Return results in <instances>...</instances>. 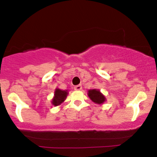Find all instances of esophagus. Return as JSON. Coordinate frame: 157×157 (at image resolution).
<instances>
[{
	"instance_id": "obj_1",
	"label": "esophagus",
	"mask_w": 157,
	"mask_h": 157,
	"mask_svg": "<svg viewBox=\"0 0 157 157\" xmlns=\"http://www.w3.org/2000/svg\"><path fill=\"white\" fill-rule=\"evenodd\" d=\"M75 90H76V91H80L81 89H82V86L81 85H77V86H75Z\"/></svg>"
}]
</instances>
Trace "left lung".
Returning <instances> with one entry per match:
<instances>
[{"instance_id": "left-lung-1", "label": "left lung", "mask_w": 157, "mask_h": 157, "mask_svg": "<svg viewBox=\"0 0 157 157\" xmlns=\"http://www.w3.org/2000/svg\"><path fill=\"white\" fill-rule=\"evenodd\" d=\"M88 96L91 101L99 105H101L106 101L105 97L99 89H89L88 91Z\"/></svg>"}]
</instances>
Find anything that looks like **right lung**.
Segmentation results:
<instances>
[{"label":"right lung","mask_w":157,"mask_h":157,"mask_svg":"<svg viewBox=\"0 0 157 157\" xmlns=\"http://www.w3.org/2000/svg\"><path fill=\"white\" fill-rule=\"evenodd\" d=\"M68 90H61L58 88H56L55 91L54 97L52 100V104L54 106L60 105L66 100V97L68 96Z\"/></svg>","instance_id":"right-lung-1"}]
</instances>
